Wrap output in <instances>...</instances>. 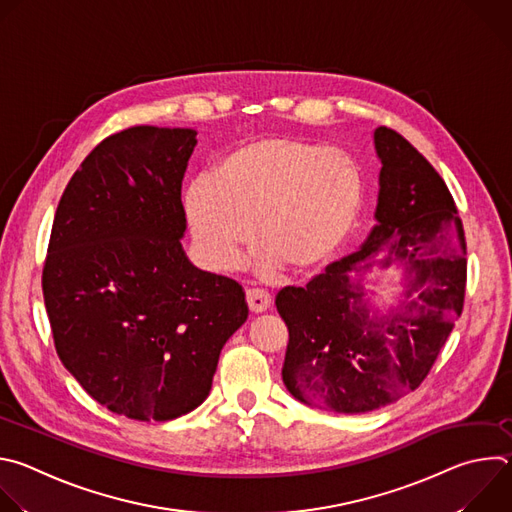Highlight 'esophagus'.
Returning <instances> with one entry per match:
<instances>
[{
  "label": "esophagus",
  "instance_id": "34e87169",
  "mask_svg": "<svg viewBox=\"0 0 512 512\" xmlns=\"http://www.w3.org/2000/svg\"><path fill=\"white\" fill-rule=\"evenodd\" d=\"M247 306L253 314H263L271 308V296L263 289H249L247 291Z\"/></svg>",
  "mask_w": 512,
  "mask_h": 512
}]
</instances>
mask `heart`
I'll use <instances>...</instances> for the list:
<instances>
[{
	"label": "heart",
	"instance_id": "1",
	"mask_svg": "<svg viewBox=\"0 0 512 512\" xmlns=\"http://www.w3.org/2000/svg\"><path fill=\"white\" fill-rule=\"evenodd\" d=\"M362 174L352 156L294 135L249 139L196 176L184 210L202 259L218 271L237 269L253 243L263 273L298 275L332 261L360 214Z\"/></svg>",
	"mask_w": 512,
	"mask_h": 512
}]
</instances>
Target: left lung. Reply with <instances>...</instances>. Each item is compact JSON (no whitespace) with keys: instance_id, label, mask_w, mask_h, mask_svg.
Instances as JSON below:
<instances>
[{"instance_id":"obj_1","label":"left lung","mask_w":512,"mask_h":512,"mask_svg":"<svg viewBox=\"0 0 512 512\" xmlns=\"http://www.w3.org/2000/svg\"><path fill=\"white\" fill-rule=\"evenodd\" d=\"M381 160L377 227L360 251L306 287H283L275 306L289 330L287 391L334 413H367L415 391L464 308L466 239L456 202L435 168L389 127L375 129ZM406 269L404 300L370 316L359 282L378 251ZM379 312V310H377Z\"/></svg>"}]
</instances>
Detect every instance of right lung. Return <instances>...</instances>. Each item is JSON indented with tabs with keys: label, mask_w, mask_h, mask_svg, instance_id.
<instances>
[{
	"label": "right lung",
	"mask_w": 512,
	"mask_h": 512,
	"mask_svg": "<svg viewBox=\"0 0 512 512\" xmlns=\"http://www.w3.org/2000/svg\"><path fill=\"white\" fill-rule=\"evenodd\" d=\"M196 131L135 125L105 137L58 202L42 271L56 352L103 407L168 421L210 393L245 324L243 287L194 267L182 180Z\"/></svg>",
	"instance_id": "obj_1"
}]
</instances>
